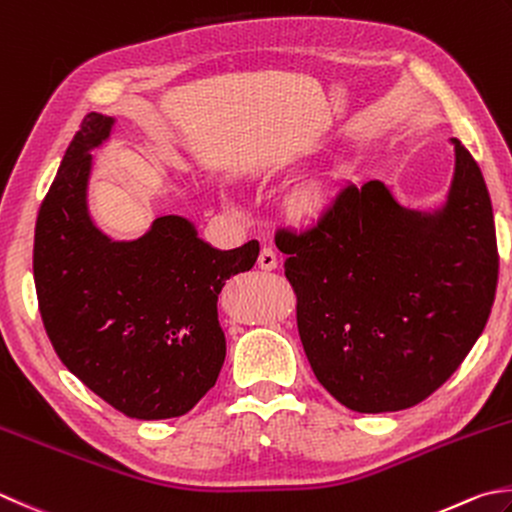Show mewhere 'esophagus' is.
<instances>
[{
  "instance_id": "esophagus-1",
  "label": "esophagus",
  "mask_w": 512,
  "mask_h": 512,
  "mask_svg": "<svg viewBox=\"0 0 512 512\" xmlns=\"http://www.w3.org/2000/svg\"><path fill=\"white\" fill-rule=\"evenodd\" d=\"M258 267L265 269V272H274L278 267V256L272 247H263L258 254Z\"/></svg>"
}]
</instances>
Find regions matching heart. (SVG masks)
Instances as JSON below:
<instances>
[{
    "mask_svg": "<svg viewBox=\"0 0 512 512\" xmlns=\"http://www.w3.org/2000/svg\"><path fill=\"white\" fill-rule=\"evenodd\" d=\"M321 207H323V198L318 194H305L301 202H298V211L305 216L316 214V211H321Z\"/></svg>",
    "mask_w": 512,
    "mask_h": 512,
    "instance_id": "obj_1",
    "label": "heart"
}]
</instances>
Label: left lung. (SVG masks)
<instances>
[{
	"instance_id": "obj_1",
	"label": "left lung",
	"mask_w": 512,
	"mask_h": 512,
	"mask_svg": "<svg viewBox=\"0 0 512 512\" xmlns=\"http://www.w3.org/2000/svg\"><path fill=\"white\" fill-rule=\"evenodd\" d=\"M452 142L455 178L437 214L403 209L379 180L347 182L312 227L276 231L307 361L354 412L428 399L464 363L493 310V205L477 160Z\"/></svg>"
}]
</instances>
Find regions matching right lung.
Returning <instances> with one entry per match:
<instances>
[{
  "mask_svg": "<svg viewBox=\"0 0 512 512\" xmlns=\"http://www.w3.org/2000/svg\"><path fill=\"white\" fill-rule=\"evenodd\" d=\"M113 120L89 113L75 133L35 223L37 303L60 361L131 419L187 414L225 361L218 294L252 269L258 240L220 252L180 216L115 243L86 207L91 149Z\"/></svg>",
  "mask_w": 512,
  "mask_h": 512,
  "instance_id": "obj_1",
  "label": "right lung"
}]
</instances>
